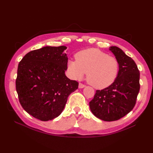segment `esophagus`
<instances>
[{
	"label": "esophagus",
	"instance_id": "obj_1",
	"mask_svg": "<svg viewBox=\"0 0 153 153\" xmlns=\"http://www.w3.org/2000/svg\"><path fill=\"white\" fill-rule=\"evenodd\" d=\"M85 87V85L83 84L82 83H79V85H78V87L80 88V89H82V88H84Z\"/></svg>",
	"mask_w": 153,
	"mask_h": 153
}]
</instances>
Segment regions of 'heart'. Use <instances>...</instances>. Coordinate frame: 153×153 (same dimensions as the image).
Returning <instances> with one entry per match:
<instances>
[{"mask_svg":"<svg viewBox=\"0 0 153 153\" xmlns=\"http://www.w3.org/2000/svg\"><path fill=\"white\" fill-rule=\"evenodd\" d=\"M75 57L76 61L70 60L68 63V71L73 79L81 80L87 72V82L97 89L108 87L116 80L119 71L116 57L96 48L80 51Z\"/></svg>","mask_w":153,"mask_h":153,"instance_id":"heart-1","label":"heart"}]
</instances>
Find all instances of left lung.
<instances>
[{
    "instance_id": "1",
    "label": "left lung",
    "mask_w": 153,
    "mask_h": 153,
    "mask_svg": "<svg viewBox=\"0 0 153 153\" xmlns=\"http://www.w3.org/2000/svg\"><path fill=\"white\" fill-rule=\"evenodd\" d=\"M119 62L116 80L109 87L97 90L89 102L91 112L105 121H117L130 112L140 91V72L133 60L117 47H111Z\"/></svg>"
}]
</instances>
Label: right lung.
<instances>
[{
    "mask_svg": "<svg viewBox=\"0 0 153 153\" xmlns=\"http://www.w3.org/2000/svg\"><path fill=\"white\" fill-rule=\"evenodd\" d=\"M66 47H45L30 51L18 64L16 89L26 112L42 121L58 117L78 82L65 75Z\"/></svg>",
    "mask_w": 153,
    "mask_h": 153,
    "instance_id": "right-lung-1",
    "label": "right lung"
}]
</instances>
